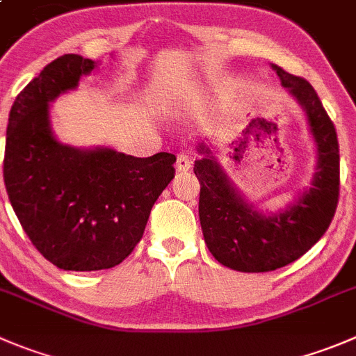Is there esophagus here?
<instances>
[{"label":"esophagus","instance_id":"obj_1","mask_svg":"<svg viewBox=\"0 0 356 356\" xmlns=\"http://www.w3.org/2000/svg\"><path fill=\"white\" fill-rule=\"evenodd\" d=\"M176 169L178 171H188L191 169V159L187 154H178L176 157Z\"/></svg>","mask_w":356,"mask_h":356}]
</instances>
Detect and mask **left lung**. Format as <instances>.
Masks as SVG:
<instances>
[{
	"label": "left lung",
	"instance_id": "1",
	"mask_svg": "<svg viewBox=\"0 0 356 356\" xmlns=\"http://www.w3.org/2000/svg\"><path fill=\"white\" fill-rule=\"evenodd\" d=\"M282 86L306 111L318 152L311 187L276 213L259 211L227 178L208 145L194 172L201 184L199 220L211 255L241 273H267L296 262L328 229L339 201V143L336 127L311 83L273 64Z\"/></svg>",
	"mask_w": 356,
	"mask_h": 356
}]
</instances>
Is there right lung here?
Returning <instances> with one entry per match:
<instances>
[{"mask_svg": "<svg viewBox=\"0 0 356 356\" xmlns=\"http://www.w3.org/2000/svg\"><path fill=\"white\" fill-rule=\"evenodd\" d=\"M97 63L64 54L15 97L6 127L3 178L33 245L64 270L118 266L143 238L152 206L175 178L176 157H133L56 140L50 104L76 89Z\"/></svg>", "mask_w": 356, "mask_h": 356, "instance_id": "1", "label": "right lung"}]
</instances>
